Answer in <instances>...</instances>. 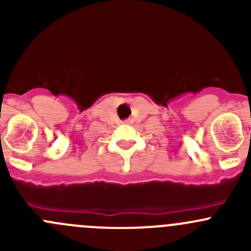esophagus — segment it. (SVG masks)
I'll return each mask as SVG.
<instances>
[{"label":"esophagus","instance_id":"obj_1","mask_svg":"<svg viewBox=\"0 0 251 251\" xmlns=\"http://www.w3.org/2000/svg\"><path fill=\"white\" fill-rule=\"evenodd\" d=\"M125 123H128V121H126V122Z\"/></svg>","mask_w":251,"mask_h":251}]
</instances>
